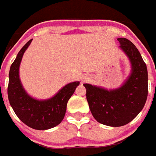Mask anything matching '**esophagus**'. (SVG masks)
Wrapping results in <instances>:
<instances>
[{
	"label": "esophagus",
	"instance_id": "1",
	"mask_svg": "<svg viewBox=\"0 0 156 156\" xmlns=\"http://www.w3.org/2000/svg\"><path fill=\"white\" fill-rule=\"evenodd\" d=\"M85 80V79H83V80Z\"/></svg>",
	"mask_w": 156,
	"mask_h": 156
}]
</instances>
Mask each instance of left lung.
Here are the masks:
<instances>
[{
  "mask_svg": "<svg viewBox=\"0 0 156 156\" xmlns=\"http://www.w3.org/2000/svg\"><path fill=\"white\" fill-rule=\"evenodd\" d=\"M117 40L131 65L127 79L122 86L112 90L83 84L94 118L108 126H122L131 122L143 109L148 97V70L140 52L129 40Z\"/></svg>",
  "mask_w": 156,
  "mask_h": 156,
  "instance_id": "obj_1",
  "label": "left lung"
}]
</instances>
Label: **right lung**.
<instances>
[{
    "label": "right lung",
    "mask_w": 156,
    "mask_h": 156,
    "mask_svg": "<svg viewBox=\"0 0 156 156\" xmlns=\"http://www.w3.org/2000/svg\"><path fill=\"white\" fill-rule=\"evenodd\" d=\"M33 39L29 41L18 53L11 66L8 87V100L19 119L30 127L39 130L48 129L58 125L64 119L67 102L73 94L79 81L69 83L55 96L38 100L27 94L19 78V66Z\"/></svg>",
    "instance_id": "add662e5"
}]
</instances>
